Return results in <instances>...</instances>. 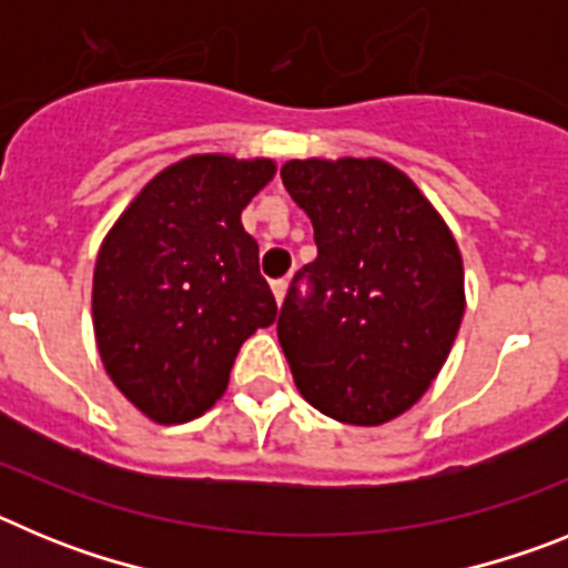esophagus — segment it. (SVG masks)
<instances>
[{"label":"esophagus","mask_w":568,"mask_h":568,"mask_svg":"<svg viewBox=\"0 0 568 568\" xmlns=\"http://www.w3.org/2000/svg\"><path fill=\"white\" fill-rule=\"evenodd\" d=\"M287 278H281V281H273V295H275V304L281 307V301H284V295H287Z\"/></svg>","instance_id":"1"}]
</instances>
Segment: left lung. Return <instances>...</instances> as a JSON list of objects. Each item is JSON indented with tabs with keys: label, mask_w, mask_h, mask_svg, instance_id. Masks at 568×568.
Masks as SVG:
<instances>
[{
	"label": "left lung",
	"mask_w": 568,
	"mask_h": 568,
	"mask_svg": "<svg viewBox=\"0 0 568 568\" xmlns=\"http://www.w3.org/2000/svg\"><path fill=\"white\" fill-rule=\"evenodd\" d=\"M281 182L310 215L313 295L290 287L278 341L295 386L327 418L381 426L438 378L466 310L444 215L384 159H293Z\"/></svg>",
	"instance_id": "obj_1"
}]
</instances>
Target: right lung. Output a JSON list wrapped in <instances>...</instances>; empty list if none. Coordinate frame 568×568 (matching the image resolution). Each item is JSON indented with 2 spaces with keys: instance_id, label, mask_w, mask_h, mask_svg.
<instances>
[{
  "instance_id": "obj_1",
  "label": "right lung",
  "mask_w": 568,
  "mask_h": 568,
  "mask_svg": "<svg viewBox=\"0 0 568 568\" xmlns=\"http://www.w3.org/2000/svg\"><path fill=\"white\" fill-rule=\"evenodd\" d=\"M273 159L195 153L155 173L104 235L93 333L115 389L153 424L199 418L222 398L241 344L278 315L241 210Z\"/></svg>"
}]
</instances>
